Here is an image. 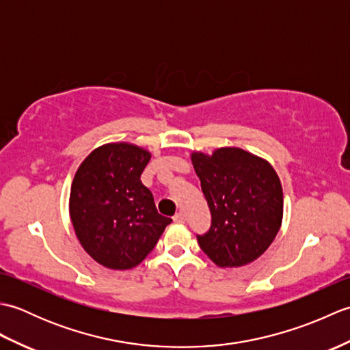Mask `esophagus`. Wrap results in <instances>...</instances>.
I'll use <instances>...</instances> for the list:
<instances>
[{"label": "esophagus", "instance_id": "esophagus-1", "mask_svg": "<svg viewBox=\"0 0 350 350\" xmlns=\"http://www.w3.org/2000/svg\"><path fill=\"white\" fill-rule=\"evenodd\" d=\"M173 219H174V222H185V221H187V217H185L183 212H177Z\"/></svg>", "mask_w": 350, "mask_h": 350}]
</instances>
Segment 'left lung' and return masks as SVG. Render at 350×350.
I'll use <instances>...</instances> for the list:
<instances>
[{
    "instance_id": "obj_1",
    "label": "left lung",
    "mask_w": 350,
    "mask_h": 350,
    "mask_svg": "<svg viewBox=\"0 0 350 350\" xmlns=\"http://www.w3.org/2000/svg\"><path fill=\"white\" fill-rule=\"evenodd\" d=\"M191 161L209 204L212 226L197 236L200 248L219 267L254 262L273 242L282 221V188L269 162L239 147Z\"/></svg>"
}]
</instances>
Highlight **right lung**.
Here are the masks:
<instances>
[{"label": "right lung", "mask_w": 350, "mask_h": 350, "mask_svg": "<svg viewBox=\"0 0 350 350\" xmlns=\"http://www.w3.org/2000/svg\"><path fill=\"white\" fill-rule=\"evenodd\" d=\"M150 158L139 146L108 143L94 148L73 177V230L87 254L108 269L138 266L171 222L156 211L152 192L139 179Z\"/></svg>", "instance_id": "1"}]
</instances>
